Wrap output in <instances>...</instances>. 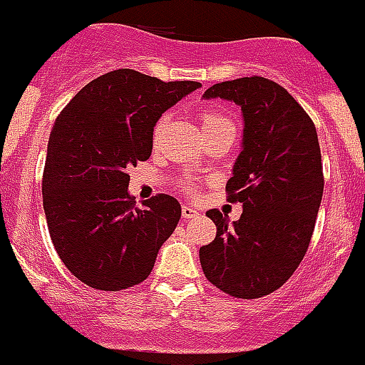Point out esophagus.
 Instances as JSON below:
<instances>
[{"instance_id":"esophagus-1","label":"esophagus","mask_w":365,"mask_h":365,"mask_svg":"<svg viewBox=\"0 0 365 365\" xmlns=\"http://www.w3.org/2000/svg\"><path fill=\"white\" fill-rule=\"evenodd\" d=\"M181 215H182V218H184V220H191V218H197V216H198V211H197V209L193 207V205L184 204L182 207H181Z\"/></svg>"}]
</instances>
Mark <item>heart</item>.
<instances>
[{"label": "heart", "instance_id": "obj_1", "mask_svg": "<svg viewBox=\"0 0 365 365\" xmlns=\"http://www.w3.org/2000/svg\"><path fill=\"white\" fill-rule=\"evenodd\" d=\"M167 122H168L167 115H165V117H161L160 120L156 122V125H154V138H158V136H160V133L163 131V128L167 125ZM200 124H202V131L207 133V131H212V129L223 128V125H232V122H230L227 117H223L222 113H218V111L205 110L200 113Z\"/></svg>", "mask_w": 365, "mask_h": 365}]
</instances>
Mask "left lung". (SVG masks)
Here are the masks:
<instances>
[{
  "label": "left lung",
  "mask_w": 365,
  "mask_h": 365,
  "mask_svg": "<svg viewBox=\"0 0 365 365\" xmlns=\"http://www.w3.org/2000/svg\"><path fill=\"white\" fill-rule=\"evenodd\" d=\"M202 97L232 101L245 122L225 186L243 212L232 223L218 209L205 212L216 237L198 250L202 269L230 297H266L293 275L312 237L324 184L316 128L284 86L261 76L216 83Z\"/></svg>",
  "instance_id": "obj_1"
}]
</instances>
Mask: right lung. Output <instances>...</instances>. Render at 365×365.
<instances>
[{
  "instance_id": "right-lung-1",
  "label": "right lung",
  "mask_w": 365,
  "mask_h": 365,
  "mask_svg": "<svg viewBox=\"0 0 365 365\" xmlns=\"http://www.w3.org/2000/svg\"><path fill=\"white\" fill-rule=\"evenodd\" d=\"M200 86L118 68L83 86L56 117L42 179L44 212L61 262L86 286L128 289L153 272L181 205L160 193L138 207L128 168L149 160L161 115Z\"/></svg>"
}]
</instances>
